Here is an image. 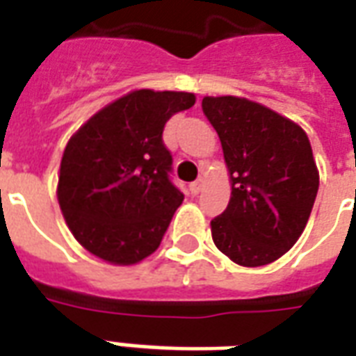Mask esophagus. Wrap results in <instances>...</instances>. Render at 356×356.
Here are the masks:
<instances>
[{"instance_id": "34e87169", "label": "esophagus", "mask_w": 356, "mask_h": 356, "mask_svg": "<svg viewBox=\"0 0 356 356\" xmlns=\"http://www.w3.org/2000/svg\"><path fill=\"white\" fill-rule=\"evenodd\" d=\"M204 185H205V179L200 177L198 181H194V183L191 185V192L196 196V194H200V192L204 191Z\"/></svg>"}]
</instances>
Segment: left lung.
<instances>
[{"instance_id":"1","label":"left lung","mask_w":356,"mask_h":356,"mask_svg":"<svg viewBox=\"0 0 356 356\" xmlns=\"http://www.w3.org/2000/svg\"><path fill=\"white\" fill-rule=\"evenodd\" d=\"M217 130L232 196L211 220L213 241L239 266L257 268L283 257L302 236L318 191V171L305 131L245 97H204Z\"/></svg>"}]
</instances>
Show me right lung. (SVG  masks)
<instances>
[{
	"instance_id": "1",
	"label": "right lung",
	"mask_w": 356,
	"mask_h": 356,
	"mask_svg": "<svg viewBox=\"0 0 356 356\" xmlns=\"http://www.w3.org/2000/svg\"><path fill=\"white\" fill-rule=\"evenodd\" d=\"M194 102L191 92H130L70 139L58 202L86 251L120 266L156 251L185 198L171 183L173 158L162 134L171 115Z\"/></svg>"
}]
</instances>
